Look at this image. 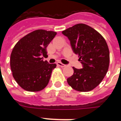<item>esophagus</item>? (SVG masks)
<instances>
[{
	"label": "esophagus",
	"mask_w": 121,
	"mask_h": 121,
	"mask_svg": "<svg viewBox=\"0 0 121 121\" xmlns=\"http://www.w3.org/2000/svg\"><path fill=\"white\" fill-rule=\"evenodd\" d=\"M57 65H59V66H60V67H62V68H64V67H65V66H66L65 65L63 64L62 63H61V62H60V61H59V62H57Z\"/></svg>",
	"instance_id": "1"
}]
</instances>
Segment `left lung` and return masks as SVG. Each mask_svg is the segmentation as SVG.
Listing matches in <instances>:
<instances>
[{"label":"left lung","instance_id":"1","mask_svg":"<svg viewBox=\"0 0 121 121\" xmlns=\"http://www.w3.org/2000/svg\"><path fill=\"white\" fill-rule=\"evenodd\" d=\"M79 57L82 68L73 67V73L67 79L73 89L88 92L102 81L108 69L110 54L106 41L97 31L79 23L62 31Z\"/></svg>","mask_w":121,"mask_h":121}]
</instances>
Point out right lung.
I'll list each match as a JSON object with an SVG mask.
<instances>
[{
    "label": "right lung",
    "mask_w": 121,
    "mask_h": 121,
    "mask_svg": "<svg viewBox=\"0 0 121 121\" xmlns=\"http://www.w3.org/2000/svg\"><path fill=\"white\" fill-rule=\"evenodd\" d=\"M57 33L38 29L23 37L16 43L11 55V69L15 81L29 92L44 89L49 83L56 64L43 61L46 48Z\"/></svg>",
    "instance_id": "add662e5"
}]
</instances>
